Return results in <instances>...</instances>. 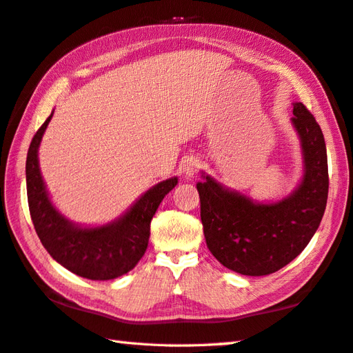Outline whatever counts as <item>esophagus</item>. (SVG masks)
<instances>
[{"mask_svg": "<svg viewBox=\"0 0 353 353\" xmlns=\"http://www.w3.org/2000/svg\"><path fill=\"white\" fill-rule=\"evenodd\" d=\"M183 172L187 175V176H192L195 175L198 169H199V160L195 157H190V158H185V160L183 161V166H181Z\"/></svg>", "mask_w": 353, "mask_h": 353, "instance_id": "34e87169", "label": "esophagus"}]
</instances>
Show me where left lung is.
<instances>
[{
    "label": "left lung",
    "mask_w": 353,
    "mask_h": 353,
    "mask_svg": "<svg viewBox=\"0 0 353 353\" xmlns=\"http://www.w3.org/2000/svg\"><path fill=\"white\" fill-rule=\"evenodd\" d=\"M292 123L303 148L305 175L290 198L257 204L225 190L210 176L196 184L207 247L224 267L239 274L267 276L283 268L305 250L325 214L329 190L325 137L303 103H294Z\"/></svg>",
    "instance_id": "1"
}]
</instances>
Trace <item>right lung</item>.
Here are the masks:
<instances>
[{
  "instance_id": "add662e5",
  "label": "right lung",
  "mask_w": 353,
  "mask_h": 353,
  "mask_svg": "<svg viewBox=\"0 0 353 353\" xmlns=\"http://www.w3.org/2000/svg\"><path fill=\"white\" fill-rule=\"evenodd\" d=\"M50 116L33 135L26 161L27 201L42 245L56 262L91 280H111L131 271L145 254L150 221L163 198L176 185L170 178L148 190L123 218L99 228H79L56 212L42 181L38 148Z\"/></svg>"
}]
</instances>
